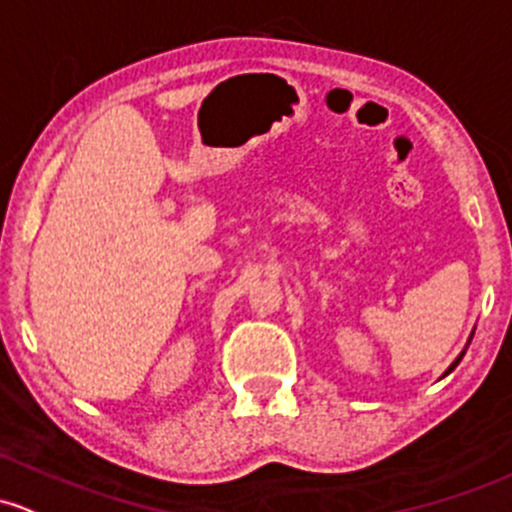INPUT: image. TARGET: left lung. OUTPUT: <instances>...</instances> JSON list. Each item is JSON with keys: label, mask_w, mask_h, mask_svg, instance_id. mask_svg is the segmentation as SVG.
<instances>
[{"label": "left lung", "mask_w": 512, "mask_h": 512, "mask_svg": "<svg viewBox=\"0 0 512 512\" xmlns=\"http://www.w3.org/2000/svg\"><path fill=\"white\" fill-rule=\"evenodd\" d=\"M464 353H466V348H464V351H461V353H459V358H456V360H454V363H451V365H449V368H446V373H444V375H449V373H451V370H454V368H456V365H459V363H461V358H464ZM444 375H441V378H444Z\"/></svg>", "instance_id": "8db88e82"}]
</instances>
